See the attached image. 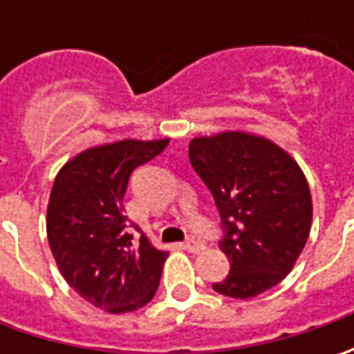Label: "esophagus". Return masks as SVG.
Instances as JSON below:
<instances>
[{
  "instance_id": "34e87169",
  "label": "esophagus",
  "mask_w": 354,
  "mask_h": 354,
  "mask_svg": "<svg viewBox=\"0 0 354 354\" xmlns=\"http://www.w3.org/2000/svg\"><path fill=\"white\" fill-rule=\"evenodd\" d=\"M185 250L193 252V254H198V252L205 250V244H203V242H198V240H195V238H189V240L185 242Z\"/></svg>"
}]
</instances>
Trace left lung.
<instances>
[{"label": "left lung", "mask_w": 354, "mask_h": 354, "mask_svg": "<svg viewBox=\"0 0 354 354\" xmlns=\"http://www.w3.org/2000/svg\"><path fill=\"white\" fill-rule=\"evenodd\" d=\"M193 169L216 203L230 272L212 290L248 299L292 272L306 246L313 205L304 171L274 142L223 131L189 143Z\"/></svg>", "instance_id": "obj_1"}]
</instances>
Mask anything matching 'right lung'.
Wrapping results in <instances>:
<instances>
[{
    "mask_svg": "<svg viewBox=\"0 0 354 354\" xmlns=\"http://www.w3.org/2000/svg\"><path fill=\"white\" fill-rule=\"evenodd\" d=\"M169 140L106 143L73 157L57 175L47 207V236L62 278L108 313H128L156 295L167 252L128 230L124 195L131 171ZM138 230L136 225H129Z\"/></svg>",
    "mask_w": 354,
    "mask_h": 354,
    "instance_id": "add662e5",
    "label": "right lung"
}]
</instances>
